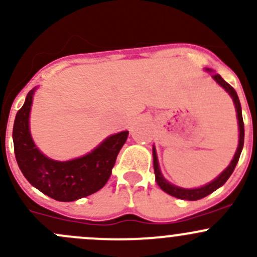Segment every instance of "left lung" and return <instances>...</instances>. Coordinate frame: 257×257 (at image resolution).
<instances>
[{
	"instance_id": "left-lung-1",
	"label": "left lung",
	"mask_w": 257,
	"mask_h": 257,
	"mask_svg": "<svg viewBox=\"0 0 257 257\" xmlns=\"http://www.w3.org/2000/svg\"><path fill=\"white\" fill-rule=\"evenodd\" d=\"M206 72H212L210 68H205ZM211 78L220 85V87L224 88L227 93H229L230 97L232 98V102L235 104V109H236L237 114V124H239V145H237L236 153H235L234 158H232L231 163L227 165L226 169L216 177L212 181L206 184V185L200 186V188H194V189H185L180 188V186L174 185V184L169 183L164 177H163L162 172H160L159 163H158V157H157V150H155V147H153V165H154V173H155V180H157V184L160 186L163 191H165L169 195L174 196V198L181 199V200H199V199H203L205 196H208L209 194L214 193L216 189H219L220 186L224 185L226 183L227 179L230 178V175L234 172L235 167H236L237 162H239V158L241 154V150H242L243 147V137H245V131H243V120H242V113H241V104L239 97H237V93L235 92L234 88L229 84V83L225 82L224 79L221 78L220 74H212Z\"/></svg>"
}]
</instances>
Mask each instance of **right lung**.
<instances>
[{
  "label": "right lung",
  "mask_w": 257,
  "mask_h": 257,
  "mask_svg": "<svg viewBox=\"0 0 257 257\" xmlns=\"http://www.w3.org/2000/svg\"><path fill=\"white\" fill-rule=\"evenodd\" d=\"M37 88L30 90L14 124L15 155L25 178L49 198L74 201L100 190L112 174L118 153L128 138V131L105 138L88 154L58 162L37 148L30 132V112Z\"/></svg>",
  "instance_id": "right-lung-1"
}]
</instances>
